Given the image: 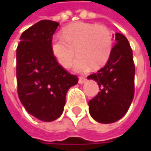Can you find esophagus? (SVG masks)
Segmentation results:
<instances>
[{
	"label": "esophagus",
	"instance_id": "1",
	"mask_svg": "<svg viewBox=\"0 0 151 151\" xmlns=\"http://www.w3.org/2000/svg\"><path fill=\"white\" fill-rule=\"evenodd\" d=\"M86 78H84V77H79L78 78V83L79 84H84V83H86Z\"/></svg>",
	"mask_w": 151,
	"mask_h": 151
}]
</instances>
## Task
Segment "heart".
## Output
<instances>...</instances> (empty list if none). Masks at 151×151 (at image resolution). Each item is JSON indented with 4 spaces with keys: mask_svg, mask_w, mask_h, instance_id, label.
<instances>
[{
    "mask_svg": "<svg viewBox=\"0 0 151 151\" xmlns=\"http://www.w3.org/2000/svg\"><path fill=\"white\" fill-rule=\"evenodd\" d=\"M114 45L110 29L101 24L75 22L65 27L61 35H54L50 40V50L57 62L68 68L73 63L77 73L102 67L110 58ZM76 51L75 52V50Z\"/></svg>",
    "mask_w": 151,
    "mask_h": 151,
    "instance_id": "heart-1",
    "label": "heart"
}]
</instances>
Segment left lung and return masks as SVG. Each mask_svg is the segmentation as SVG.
<instances>
[{"label":"left lung","mask_w":151,"mask_h":151,"mask_svg":"<svg viewBox=\"0 0 151 151\" xmlns=\"http://www.w3.org/2000/svg\"><path fill=\"white\" fill-rule=\"evenodd\" d=\"M116 44L106 65L87 77L95 80L99 93L89 101L91 116L101 123H113L122 118L132 103L135 93L133 52L125 36L115 34Z\"/></svg>","instance_id":"8db88e82"}]
</instances>
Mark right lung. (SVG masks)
Instances as JSON below:
<instances>
[{
  "label": "right lung",
  "instance_id": "obj_1",
  "mask_svg": "<svg viewBox=\"0 0 151 151\" xmlns=\"http://www.w3.org/2000/svg\"><path fill=\"white\" fill-rule=\"evenodd\" d=\"M58 25L50 20L37 22L21 35L16 49L19 99L29 114L43 122L61 116L66 93L78 81L51 53L50 40Z\"/></svg>",
  "mask_w": 151,
  "mask_h": 151
}]
</instances>
